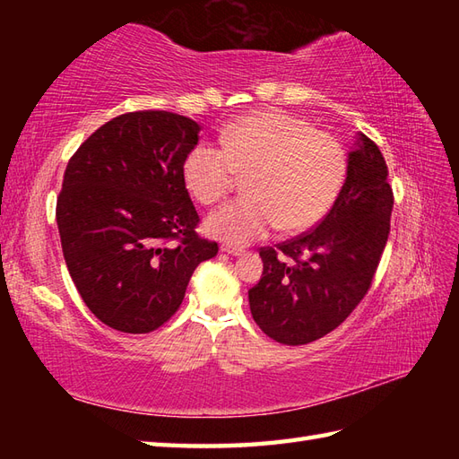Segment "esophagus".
<instances>
[{
  "label": "esophagus",
  "instance_id": "esophagus-1",
  "mask_svg": "<svg viewBox=\"0 0 459 459\" xmlns=\"http://www.w3.org/2000/svg\"><path fill=\"white\" fill-rule=\"evenodd\" d=\"M221 252H224V255H230V256H242V252H245V250L235 248L230 245H221Z\"/></svg>",
  "mask_w": 459,
  "mask_h": 459
}]
</instances>
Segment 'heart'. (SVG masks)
Listing matches in <instances>:
<instances>
[{"instance_id":"obj_1","label":"heart","mask_w":459,"mask_h":459,"mask_svg":"<svg viewBox=\"0 0 459 459\" xmlns=\"http://www.w3.org/2000/svg\"><path fill=\"white\" fill-rule=\"evenodd\" d=\"M221 148L193 145L183 160V181L195 199L212 204L238 175L245 191L212 211L204 230L232 247H245L280 227L311 229L333 207L347 175V153L333 135L284 112H255L221 130Z\"/></svg>"}]
</instances>
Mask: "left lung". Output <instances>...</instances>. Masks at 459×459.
Listing matches in <instances>:
<instances>
[{"label": "left lung", "instance_id": "obj_1", "mask_svg": "<svg viewBox=\"0 0 459 459\" xmlns=\"http://www.w3.org/2000/svg\"><path fill=\"white\" fill-rule=\"evenodd\" d=\"M383 153L357 134L347 178L314 230L262 248L264 270L248 304L258 327L278 343L306 345L343 324L365 298L391 232L393 189Z\"/></svg>", "mask_w": 459, "mask_h": 459}]
</instances>
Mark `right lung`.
<instances>
[{
    "instance_id": "1",
    "label": "right lung",
    "mask_w": 459,
    "mask_h": 459,
    "mask_svg": "<svg viewBox=\"0 0 459 459\" xmlns=\"http://www.w3.org/2000/svg\"><path fill=\"white\" fill-rule=\"evenodd\" d=\"M201 126L165 110L116 116L66 165L56 199L63 255L82 301L102 324L150 333L185 298L217 242L201 238L183 160Z\"/></svg>"
}]
</instances>
